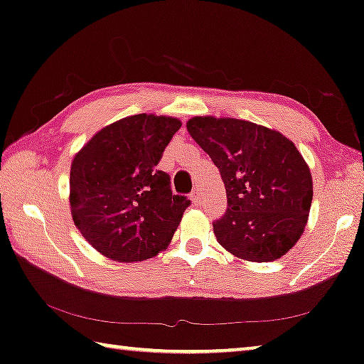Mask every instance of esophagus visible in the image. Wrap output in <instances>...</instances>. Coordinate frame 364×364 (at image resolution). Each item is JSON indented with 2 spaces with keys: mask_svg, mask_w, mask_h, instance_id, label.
<instances>
[{
  "mask_svg": "<svg viewBox=\"0 0 364 364\" xmlns=\"http://www.w3.org/2000/svg\"><path fill=\"white\" fill-rule=\"evenodd\" d=\"M202 198H203V196H202V191L198 187H196V191L192 192V200H193V203H196V205H198V203H202Z\"/></svg>",
  "mask_w": 364,
  "mask_h": 364,
  "instance_id": "34e87169",
  "label": "esophagus"
}]
</instances>
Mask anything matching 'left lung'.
<instances>
[{
    "mask_svg": "<svg viewBox=\"0 0 364 364\" xmlns=\"http://www.w3.org/2000/svg\"><path fill=\"white\" fill-rule=\"evenodd\" d=\"M187 131L220 171L225 215L217 242L242 260L273 262L300 240L308 222L310 167L290 139L233 117H192Z\"/></svg>",
    "mask_w": 364,
    "mask_h": 364,
    "instance_id": "8db88e82",
    "label": "left lung"
}]
</instances>
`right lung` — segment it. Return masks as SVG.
Here are the masks:
<instances>
[{
	"label": "right lung",
	"mask_w": 364,
	"mask_h": 364,
	"mask_svg": "<svg viewBox=\"0 0 364 364\" xmlns=\"http://www.w3.org/2000/svg\"><path fill=\"white\" fill-rule=\"evenodd\" d=\"M182 122L136 114L109 124L73 159L69 203L74 225L104 257L141 262L166 250L191 200L173 196L157 171Z\"/></svg>",
	"instance_id": "obj_1"
}]
</instances>
